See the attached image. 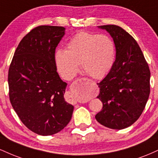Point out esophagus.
<instances>
[{
	"label": "esophagus",
	"mask_w": 158,
	"mask_h": 158,
	"mask_svg": "<svg viewBox=\"0 0 158 158\" xmlns=\"http://www.w3.org/2000/svg\"><path fill=\"white\" fill-rule=\"evenodd\" d=\"M86 80L87 81H88V82H89L90 83V84H92V85H95V82H94V81H92V80H90V79H86Z\"/></svg>",
	"instance_id": "1"
}]
</instances>
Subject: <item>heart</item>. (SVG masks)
I'll use <instances>...</instances> for the list:
<instances>
[{
    "label": "heart",
    "mask_w": 158,
    "mask_h": 158,
    "mask_svg": "<svg viewBox=\"0 0 158 158\" xmlns=\"http://www.w3.org/2000/svg\"><path fill=\"white\" fill-rule=\"evenodd\" d=\"M115 58V45L109 36L80 32L68 41L66 50L56 51L55 61L59 73L67 80L75 77L79 62L85 73L101 79L111 70Z\"/></svg>",
    "instance_id": "1"
}]
</instances>
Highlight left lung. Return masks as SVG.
Returning <instances> with one entry per match:
<instances>
[{
    "label": "left lung",
    "mask_w": 158,
    "mask_h": 158,
    "mask_svg": "<svg viewBox=\"0 0 158 158\" xmlns=\"http://www.w3.org/2000/svg\"><path fill=\"white\" fill-rule=\"evenodd\" d=\"M113 39L116 59L111 70L97 85L102 109L95 118L101 125L120 130L131 126L143 113L150 94V70L142 50L120 27L104 25Z\"/></svg>",
    "instance_id": "left-lung-1"
}]
</instances>
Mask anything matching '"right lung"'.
<instances>
[{"label": "right lung", "instance_id": "obj_1", "mask_svg": "<svg viewBox=\"0 0 158 158\" xmlns=\"http://www.w3.org/2000/svg\"><path fill=\"white\" fill-rule=\"evenodd\" d=\"M65 28L39 26L23 38L9 69L10 99L20 119L34 133H58L70 121L73 108L65 101L67 83L56 71L55 51Z\"/></svg>", "mask_w": 158, "mask_h": 158}]
</instances>
